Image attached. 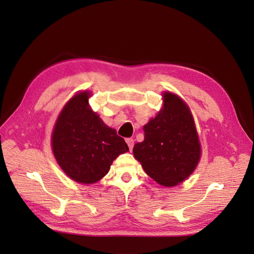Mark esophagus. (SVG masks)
<instances>
[{"instance_id": "esophagus-1", "label": "esophagus", "mask_w": 254, "mask_h": 254, "mask_svg": "<svg viewBox=\"0 0 254 254\" xmlns=\"http://www.w3.org/2000/svg\"><path fill=\"white\" fill-rule=\"evenodd\" d=\"M126 143H127V145H128V147H129L130 149H132L133 145H134V140L131 139V137H128V139H126Z\"/></svg>"}]
</instances>
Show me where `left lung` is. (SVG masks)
I'll return each mask as SVG.
<instances>
[{
    "instance_id": "left-lung-1",
    "label": "left lung",
    "mask_w": 254,
    "mask_h": 254,
    "mask_svg": "<svg viewBox=\"0 0 254 254\" xmlns=\"http://www.w3.org/2000/svg\"><path fill=\"white\" fill-rule=\"evenodd\" d=\"M164 106L144 129V141L133 146L134 158L161 186L174 187L194 172L200 144L193 117L182 99L167 92Z\"/></svg>"
}]
</instances>
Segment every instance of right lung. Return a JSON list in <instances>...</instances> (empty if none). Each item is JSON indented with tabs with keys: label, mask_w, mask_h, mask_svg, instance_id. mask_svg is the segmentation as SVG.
<instances>
[{
	"label": "right lung",
	"mask_w": 254,
	"mask_h": 254,
	"mask_svg": "<svg viewBox=\"0 0 254 254\" xmlns=\"http://www.w3.org/2000/svg\"><path fill=\"white\" fill-rule=\"evenodd\" d=\"M89 96V92H82L67 102L52 135L53 152L60 167L71 179L84 184L102 179L113 160L129 150L117 130L90 109Z\"/></svg>",
	"instance_id": "1"
}]
</instances>
